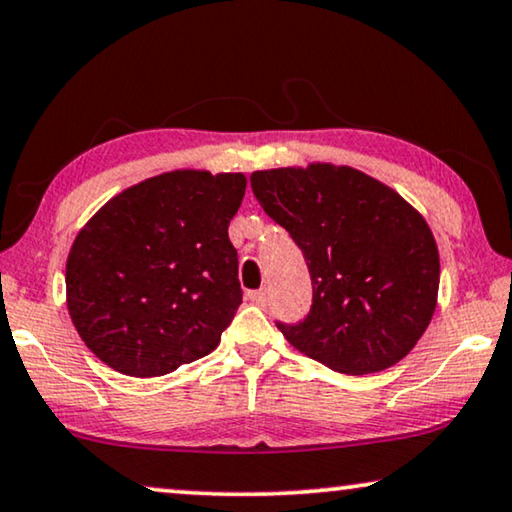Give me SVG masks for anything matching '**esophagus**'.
<instances>
[{
    "mask_svg": "<svg viewBox=\"0 0 512 512\" xmlns=\"http://www.w3.org/2000/svg\"><path fill=\"white\" fill-rule=\"evenodd\" d=\"M249 300L251 302H256V305H261V307H265L270 302V293H268V288H258V291H251L249 293Z\"/></svg>",
    "mask_w": 512,
    "mask_h": 512,
    "instance_id": "34e87169",
    "label": "esophagus"
}]
</instances>
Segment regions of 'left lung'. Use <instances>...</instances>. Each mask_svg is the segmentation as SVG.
<instances>
[{
  "label": "left lung",
  "mask_w": 512,
  "mask_h": 512,
  "mask_svg": "<svg viewBox=\"0 0 512 512\" xmlns=\"http://www.w3.org/2000/svg\"><path fill=\"white\" fill-rule=\"evenodd\" d=\"M251 189L300 247L314 291L302 321H277L281 335L342 374H374L402 360L432 321L439 293L427 221L348 166L256 170Z\"/></svg>",
  "instance_id": "8db88e82"
}]
</instances>
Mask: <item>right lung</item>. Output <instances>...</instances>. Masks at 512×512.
Wrapping results in <instances>:
<instances>
[{"label": "right lung", "instance_id": "right-lung-1", "mask_svg": "<svg viewBox=\"0 0 512 512\" xmlns=\"http://www.w3.org/2000/svg\"><path fill=\"white\" fill-rule=\"evenodd\" d=\"M247 177L175 170L108 201L66 261V302L87 348L127 376H164L214 351L242 305L228 224Z\"/></svg>", "mask_w": 512, "mask_h": 512}]
</instances>
